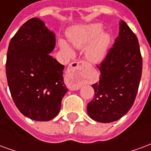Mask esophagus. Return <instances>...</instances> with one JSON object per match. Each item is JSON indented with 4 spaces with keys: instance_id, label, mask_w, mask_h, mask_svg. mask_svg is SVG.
Returning <instances> with one entry per match:
<instances>
[{
    "instance_id": "obj_1",
    "label": "esophagus",
    "mask_w": 151,
    "mask_h": 151,
    "mask_svg": "<svg viewBox=\"0 0 151 151\" xmlns=\"http://www.w3.org/2000/svg\"><path fill=\"white\" fill-rule=\"evenodd\" d=\"M87 66V64L84 60H78L73 62L66 73V84L70 90H78L81 87L79 80L82 76V72Z\"/></svg>"
}]
</instances>
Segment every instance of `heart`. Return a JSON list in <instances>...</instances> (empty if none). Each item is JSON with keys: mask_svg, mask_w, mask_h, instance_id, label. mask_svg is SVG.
<instances>
[{"mask_svg": "<svg viewBox=\"0 0 151 151\" xmlns=\"http://www.w3.org/2000/svg\"><path fill=\"white\" fill-rule=\"evenodd\" d=\"M102 31L101 24H90L72 29L69 32V38L77 47H82L92 42L86 49V55L92 62H99L105 57L110 43L109 35L101 33ZM60 44L64 49L71 52L70 47L65 41L60 40Z\"/></svg>", "mask_w": 151, "mask_h": 151, "instance_id": "obj_1", "label": "heart"}]
</instances>
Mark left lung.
I'll list each match as a JSON object with an SVG mask.
<instances>
[{
	"label": "left lung",
	"instance_id": "8db88e82",
	"mask_svg": "<svg viewBox=\"0 0 151 151\" xmlns=\"http://www.w3.org/2000/svg\"><path fill=\"white\" fill-rule=\"evenodd\" d=\"M98 65L99 81L92 85L95 97L87 113L95 121L110 123L129 111L136 99L142 72V57L136 35L124 21L119 36Z\"/></svg>",
	"mask_w": 151,
	"mask_h": 151
}]
</instances>
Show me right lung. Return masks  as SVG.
<instances>
[{"label":"right lung","instance_id":"right-lung-1","mask_svg":"<svg viewBox=\"0 0 151 151\" xmlns=\"http://www.w3.org/2000/svg\"><path fill=\"white\" fill-rule=\"evenodd\" d=\"M56 38L43 21L31 18L19 28L9 44L6 77L16 107L25 116L47 121L57 116L68 91L65 66L50 56Z\"/></svg>","mask_w":151,"mask_h":151}]
</instances>
